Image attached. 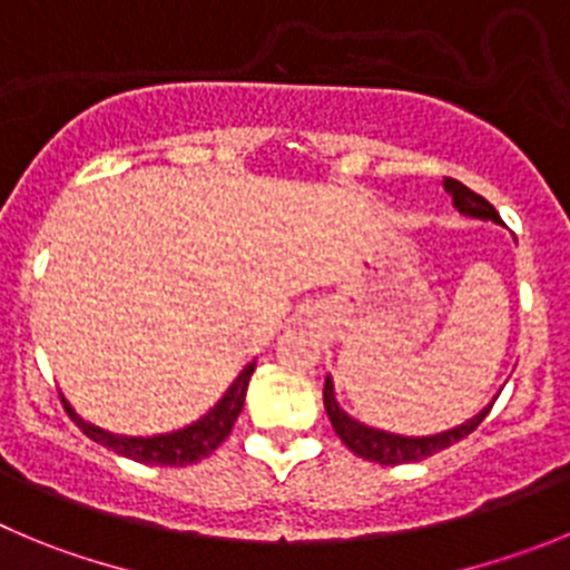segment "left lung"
<instances>
[{
	"instance_id": "8db88e82",
	"label": "left lung",
	"mask_w": 570,
	"mask_h": 570,
	"mask_svg": "<svg viewBox=\"0 0 570 570\" xmlns=\"http://www.w3.org/2000/svg\"><path fill=\"white\" fill-rule=\"evenodd\" d=\"M444 188H446V194L453 196V205L459 207L461 213H466V216L501 222L498 210H494V207L489 205L481 194L470 190L464 183H459V179L444 177ZM323 405H326L328 419H332L334 433L340 435V441L348 446L351 453L360 455V459H365V461H376V464L396 466V464H411V461L430 459V455L441 453V450H446V446L455 444V441L466 439V435H470L472 430H475L478 424L487 419V413L492 411L494 402L489 407H483L475 419H470L466 424H461V428L446 430V433H439V435H422V439L382 433V430L365 428V424L354 422V419H351L348 413L337 405L332 380H326V387H323Z\"/></svg>"
}]
</instances>
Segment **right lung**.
<instances>
[{"instance_id": "right-lung-1", "label": "right lung", "mask_w": 570, "mask_h": 570, "mask_svg": "<svg viewBox=\"0 0 570 570\" xmlns=\"http://www.w3.org/2000/svg\"><path fill=\"white\" fill-rule=\"evenodd\" d=\"M255 363H249L247 368L238 374V380L233 382L230 391L222 396V402L213 407L207 416H202L199 422L190 424V428L177 430V433L168 435H151V439H129V435H115L106 433V430L95 428V424L83 422L72 407L63 402L67 413L72 416V422L87 433V439L98 441V444L109 446L117 455H126L131 461H140V464L151 466H185L196 464V461L207 459V455L233 433V424H236L238 413L244 407V396H247L249 376H253Z\"/></svg>"}]
</instances>
